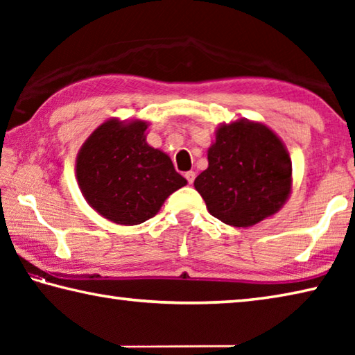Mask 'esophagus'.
Segmentation results:
<instances>
[{"mask_svg": "<svg viewBox=\"0 0 355 355\" xmlns=\"http://www.w3.org/2000/svg\"><path fill=\"white\" fill-rule=\"evenodd\" d=\"M184 177H186V180H188V183L191 184L192 182H194V178H196V172H194V171L184 172Z\"/></svg>", "mask_w": 355, "mask_h": 355, "instance_id": "34e87169", "label": "esophagus"}]
</instances>
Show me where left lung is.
<instances>
[{
	"mask_svg": "<svg viewBox=\"0 0 355 355\" xmlns=\"http://www.w3.org/2000/svg\"><path fill=\"white\" fill-rule=\"evenodd\" d=\"M290 153L274 131L239 119L220 123L208 148V167L194 186L211 216L227 225L252 227L285 205L291 194Z\"/></svg>",
	"mask_w": 355,
	"mask_h": 355,
	"instance_id": "1",
	"label": "left lung"
}]
</instances>
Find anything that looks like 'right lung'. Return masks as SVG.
I'll list each match as a JSON object with an SVG mask.
<instances>
[{
	"instance_id": "1",
	"label": "right lung",
	"mask_w": 355,
	"mask_h": 355,
	"mask_svg": "<svg viewBox=\"0 0 355 355\" xmlns=\"http://www.w3.org/2000/svg\"><path fill=\"white\" fill-rule=\"evenodd\" d=\"M146 120L110 119L83 144L76 180L84 199L105 219L137 225L188 183L169 156L150 147Z\"/></svg>"
}]
</instances>
